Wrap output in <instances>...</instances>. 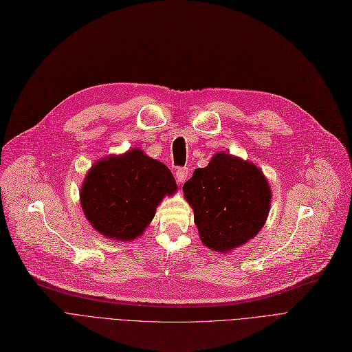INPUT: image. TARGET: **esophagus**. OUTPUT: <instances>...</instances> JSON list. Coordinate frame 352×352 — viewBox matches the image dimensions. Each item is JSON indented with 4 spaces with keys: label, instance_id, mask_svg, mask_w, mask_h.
Segmentation results:
<instances>
[{
    "label": "esophagus",
    "instance_id": "obj_1",
    "mask_svg": "<svg viewBox=\"0 0 352 352\" xmlns=\"http://www.w3.org/2000/svg\"><path fill=\"white\" fill-rule=\"evenodd\" d=\"M175 178H177V182L179 184V186L186 182V179L188 178V168H186V166H184V168H178L175 173Z\"/></svg>",
    "mask_w": 352,
    "mask_h": 352
}]
</instances>
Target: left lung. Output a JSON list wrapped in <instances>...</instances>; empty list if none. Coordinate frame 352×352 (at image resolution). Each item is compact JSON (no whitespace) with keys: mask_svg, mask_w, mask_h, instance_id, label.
Listing matches in <instances>:
<instances>
[{"mask_svg":"<svg viewBox=\"0 0 352 352\" xmlns=\"http://www.w3.org/2000/svg\"><path fill=\"white\" fill-rule=\"evenodd\" d=\"M194 211L201 243L228 254L247 244L264 227L272 192L260 166L227 153H217L182 186Z\"/></svg>","mask_w":352,"mask_h":352,"instance_id":"1","label":"left lung"}]
</instances>
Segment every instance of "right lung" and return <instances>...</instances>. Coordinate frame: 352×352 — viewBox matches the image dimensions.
I'll return each instance as SVG.
<instances>
[{
  "label": "right lung",
  "mask_w": 352,
  "mask_h": 352,
  "mask_svg": "<svg viewBox=\"0 0 352 352\" xmlns=\"http://www.w3.org/2000/svg\"><path fill=\"white\" fill-rule=\"evenodd\" d=\"M177 191L168 166L131 148L92 164L80 190V204L97 232L125 243L141 236L164 197Z\"/></svg>",
  "instance_id": "1"
}]
</instances>
